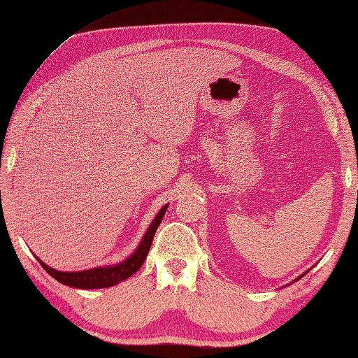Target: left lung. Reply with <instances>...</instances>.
Listing matches in <instances>:
<instances>
[{"mask_svg": "<svg viewBox=\"0 0 358 358\" xmlns=\"http://www.w3.org/2000/svg\"><path fill=\"white\" fill-rule=\"evenodd\" d=\"M308 272H309V271H308ZM308 272H304V273H303V275H301V276H298V278H296V280H300V278H303V276H304V275H306V273H308Z\"/></svg>", "mask_w": 358, "mask_h": 358, "instance_id": "1", "label": "left lung"}]
</instances>
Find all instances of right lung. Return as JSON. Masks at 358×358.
Returning <instances> with one entry per match:
<instances>
[{"instance_id":"add662e5","label":"right lung","mask_w":358,"mask_h":358,"mask_svg":"<svg viewBox=\"0 0 358 358\" xmlns=\"http://www.w3.org/2000/svg\"><path fill=\"white\" fill-rule=\"evenodd\" d=\"M166 207L164 206L162 208L159 210V213L156 215L155 220L150 224V227L147 230V233L143 235V239L141 241V244L136 249V252L133 255L119 262V264L114 266H106V267H94L90 268V271H80V272H62V271H55V268L49 267L48 264H45L41 259H38V262L41 264V267L45 271L55 278L58 282L66 284V286L71 287H77V289H103V287H111L114 284H119L120 281L129 278L131 275H134L138 268L142 267L145 258L150 252V247L152 243V238H155V233L159 227L160 221L166 211Z\"/></svg>"}]
</instances>
